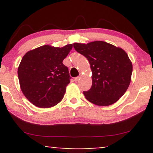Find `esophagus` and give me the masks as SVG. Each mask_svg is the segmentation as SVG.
Returning a JSON list of instances; mask_svg holds the SVG:
<instances>
[{
	"label": "esophagus",
	"instance_id": "34e87169",
	"mask_svg": "<svg viewBox=\"0 0 153 153\" xmlns=\"http://www.w3.org/2000/svg\"><path fill=\"white\" fill-rule=\"evenodd\" d=\"M80 78H81L80 76H77V77H76V78L74 79V81L76 82V81H78L79 80V79H80Z\"/></svg>",
	"mask_w": 153,
	"mask_h": 153
}]
</instances>
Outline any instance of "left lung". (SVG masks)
<instances>
[{
	"label": "left lung",
	"mask_w": 153,
	"mask_h": 153,
	"mask_svg": "<svg viewBox=\"0 0 153 153\" xmlns=\"http://www.w3.org/2000/svg\"><path fill=\"white\" fill-rule=\"evenodd\" d=\"M75 50L88 60L93 72L91 89L83 91L89 102L98 106L115 103L128 88L132 64L124 50L103 41L74 43Z\"/></svg>",
	"instance_id": "obj_1"
}]
</instances>
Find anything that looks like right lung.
Wrapping results in <instances>:
<instances>
[{
	"label": "right lung",
	"instance_id": "right-lung-1",
	"mask_svg": "<svg viewBox=\"0 0 153 153\" xmlns=\"http://www.w3.org/2000/svg\"><path fill=\"white\" fill-rule=\"evenodd\" d=\"M72 49L45 45L25 54L18 68L21 89L39 108H49L61 101L70 82L68 68L62 61Z\"/></svg>",
	"mask_w": 153,
	"mask_h": 153
}]
</instances>
